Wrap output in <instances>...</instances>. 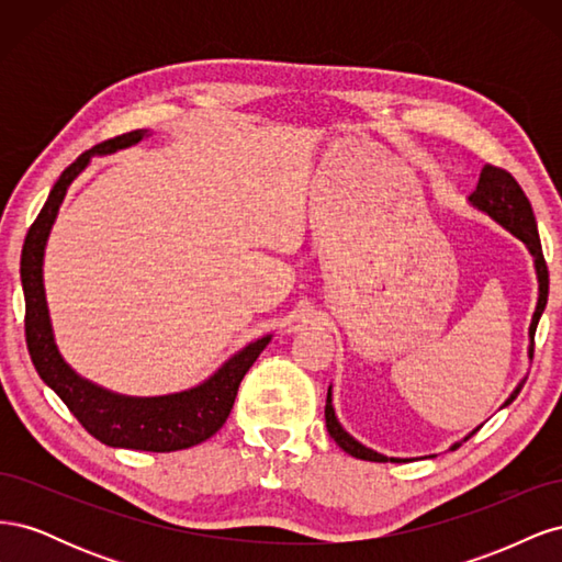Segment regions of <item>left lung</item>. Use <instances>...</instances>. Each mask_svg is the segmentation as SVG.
I'll return each instance as SVG.
<instances>
[{"mask_svg":"<svg viewBox=\"0 0 562 562\" xmlns=\"http://www.w3.org/2000/svg\"><path fill=\"white\" fill-rule=\"evenodd\" d=\"M469 206L473 211L487 215L492 223H497L508 234H514L518 241H522L527 252L532 255V265H535V274H537V307H535V314H532V321H530V330H527V335H530V347H527V356H530V361H532L535 330H537V323H539L543 310H547V300H549V269H547V262H543V255H541V241H539V232H537V223H535V213H532L530 201H527V196L522 194L520 184L506 171H502V168H495V166H485L481 171L479 184H475V190L469 194ZM525 380L527 378H522L516 384V389L512 391V394H508V398L502 403V407H506L508 403H514V398L520 394ZM326 427H328V434H330L335 443L356 459H366V462H396V464L398 462H411L407 457H386L378 450H372V448L359 443V440H356L342 427V424H339V419L335 415L333 384L328 386V398H326ZM481 427H483V424H481ZM481 427H475L462 440H457V443L450 446V450L462 446L464 440H469ZM427 457H434V454H427Z\"/></svg>","mask_w":562,"mask_h":562,"instance_id":"obj_1","label":"left lung"}]
</instances>
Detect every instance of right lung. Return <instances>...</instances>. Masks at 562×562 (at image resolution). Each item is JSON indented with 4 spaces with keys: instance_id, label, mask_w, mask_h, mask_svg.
Returning a JSON list of instances; mask_svg holds the SVG:
<instances>
[{
    "instance_id": "1",
    "label": "right lung",
    "mask_w": 562,
    "mask_h": 562,
    "mask_svg": "<svg viewBox=\"0 0 562 562\" xmlns=\"http://www.w3.org/2000/svg\"><path fill=\"white\" fill-rule=\"evenodd\" d=\"M149 135V128L124 133L119 138L83 151L72 166L65 168L54 190L48 192L35 225L30 227L25 236L21 281L25 295V337L30 359L35 363L44 384L56 391L60 401L70 407V413L81 422V427L110 448L173 452L203 443L223 427L232 413L244 375L274 335L269 333L252 339L244 349L232 353L213 375L190 389L161 396H126L81 378L63 359L56 345L44 288L46 244L70 184L79 178V173H83V168L91 164L93 157H105L116 149L138 145Z\"/></svg>"
}]
</instances>
